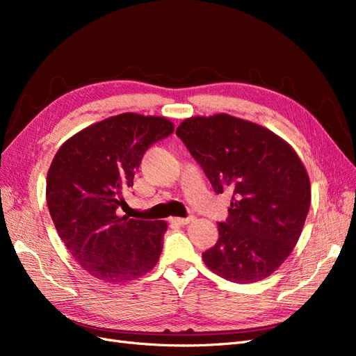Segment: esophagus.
<instances>
[{
	"label": "esophagus",
	"mask_w": 356,
	"mask_h": 356,
	"mask_svg": "<svg viewBox=\"0 0 356 356\" xmlns=\"http://www.w3.org/2000/svg\"><path fill=\"white\" fill-rule=\"evenodd\" d=\"M193 221V217H188V218H172L170 222L175 224V225H186L188 222Z\"/></svg>",
	"instance_id": "1"
}]
</instances>
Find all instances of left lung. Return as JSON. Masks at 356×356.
<instances>
[{
    "instance_id": "left-lung-1",
    "label": "left lung",
    "mask_w": 356,
    "mask_h": 356,
    "mask_svg": "<svg viewBox=\"0 0 356 356\" xmlns=\"http://www.w3.org/2000/svg\"><path fill=\"white\" fill-rule=\"evenodd\" d=\"M177 135L213 191L233 193L217 243L202 254L204 264L236 284L268 277L293 252L307 217L303 161L270 129L224 113L186 118Z\"/></svg>"
}]
</instances>
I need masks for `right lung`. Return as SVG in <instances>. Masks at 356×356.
Returning <instances> with one entry per match:
<instances>
[{"instance_id":"obj_1","label":"right lung","mask_w":356,"mask_h":356,"mask_svg":"<svg viewBox=\"0 0 356 356\" xmlns=\"http://www.w3.org/2000/svg\"><path fill=\"white\" fill-rule=\"evenodd\" d=\"M174 127L166 117L123 113L84 127L53 157L50 217L74 260L102 282L134 281L159 261L166 221L134 220L117 208L126 204L144 153Z\"/></svg>"}]
</instances>
